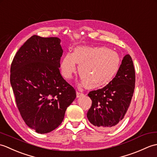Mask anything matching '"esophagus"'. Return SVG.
Returning <instances> with one entry per match:
<instances>
[{"mask_svg": "<svg viewBox=\"0 0 157 157\" xmlns=\"http://www.w3.org/2000/svg\"><path fill=\"white\" fill-rule=\"evenodd\" d=\"M76 94H77V97H81V96H84V93L80 92H78V91L77 92Z\"/></svg>", "mask_w": 157, "mask_h": 157, "instance_id": "esophagus-1", "label": "esophagus"}]
</instances>
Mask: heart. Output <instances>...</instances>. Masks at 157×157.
Here are the masks:
<instances>
[{"label": "heart", "mask_w": 157, "mask_h": 157, "mask_svg": "<svg viewBox=\"0 0 157 157\" xmlns=\"http://www.w3.org/2000/svg\"><path fill=\"white\" fill-rule=\"evenodd\" d=\"M76 63L79 65L78 73L82 84L95 89L112 80L119 69L120 59L117 53L104 46H78L73 54L67 53L62 59L61 71L65 79H70L75 72Z\"/></svg>", "instance_id": "heart-1"}]
</instances>
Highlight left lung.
I'll return each mask as SVG.
<instances>
[{"mask_svg": "<svg viewBox=\"0 0 157 157\" xmlns=\"http://www.w3.org/2000/svg\"><path fill=\"white\" fill-rule=\"evenodd\" d=\"M136 75L131 56L126 55L115 77L102 88L88 93L92 106L87 117L96 128H113L121 122L134 94Z\"/></svg>", "mask_w": 157, "mask_h": 157, "instance_id": "1", "label": "left lung"}]
</instances>
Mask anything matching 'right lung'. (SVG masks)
Segmentation results:
<instances>
[{"mask_svg": "<svg viewBox=\"0 0 157 157\" xmlns=\"http://www.w3.org/2000/svg\"><path fill=\"white\" fill-rule=\"evenodd\" d=\"M61 40L34 35L17 52L10 81L21 117L37 133L52 132L62 123L76 97L60 73Z\"/></svg>", "mask_w": 157, "mask_h": 157, "instance_id": "right-lung-1", "label": "right lung"}]
</instances>
